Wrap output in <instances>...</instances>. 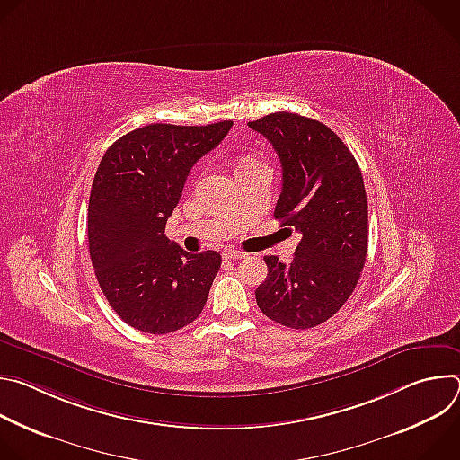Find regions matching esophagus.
I'll return each mask as SVG.
<instances>
[{"label":"esophagus","mask_w":460,"mask_h":460,"mask_svg":"<svg viewBox=\"0 0 460 460\" xmlns=\"http://www.w3.org/2000/svg\"><path fill=\"white\" fill-rule=\"evenodd\" d=\"M224 256L229 258V260H242V258L247 256V252L236 251V249H227V251H224Z\"/></svg>","instance_id":"obj_1"}]
</instances>
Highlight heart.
<instances>
[{
    "label": "heart",
    "instance_id": "heart-1",
    "mask_svg": "<svg viewBox=\"0 0 460 460\" xmlns=\"http://www.w3.org/2000/svg\"><path fill=\"white\" fill-rule=\"evenodd\" d=\"M254 164H258V162H254V160H251V158H243V160L240 162V165H238V167H243V165H254Z\"/></svg>",
    "mask_w": 460,
    "mask_h": 460
}]
</instances>
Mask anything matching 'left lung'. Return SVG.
<instances>
[{
    "instance_id": "1",
    "label": "left lung",
    "mask_w": 460,
    "mask_h": 460,
    "mask_svg": "<svg viewBox=\"0 0 460 460\" xmlns=\"http://www.w3.org/2000/svg\"><path fill=\"white\" fill-rule=\"evenodd\" d=\"M247 125L282 164L275 218L302 234L291 264L264 258L268 279L256 304L291 330H309L332 318L360 279L369 229L364 178L346 144L313 118L282 111Z\"/></svg>"
}]
</instances>
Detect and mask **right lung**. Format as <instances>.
Segmentation results:
<instances>
[{
	"mask_svg": "<svg viewBox=\"0 0 460 460\" xmlns=\"http://www.w3.org/2000/svg\"><path fill=\"white\" fill-rule=\"evenodd\" d=\"M211 125L151 123L103 155L94 174L87 234L100 288L128 325L165 335L199 318L222 256L192 254L165 236L192 165L229 133Z\"/></svg>",
	"mask_w": 460,
	"mask_h": 460,
	"instance_id": "obj_1",
	"label": "right lung"
}]
</instances>
